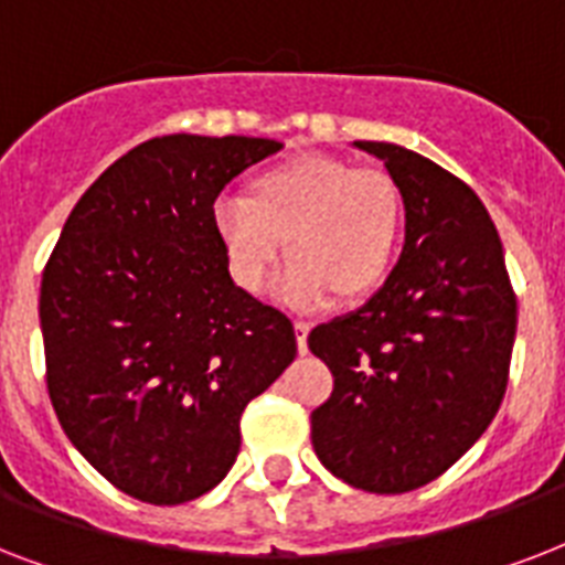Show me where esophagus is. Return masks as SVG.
<instances>
[{
  "mask_svg": "<svg viewBox=\"0 0 565 565\" xmlns=\"http://www.w3.org/2000/svg\"><path fill=\"white\" fill-rule=\"evenodd\" d=\"M308 334H310V322L305 319H296V343H299V352H308Z\"/></svg>",
  "mask_w": 565,
  "mask_h": 565,
  "instance_id": "obj_1",
  "label": "esophagus"
}]
</instances>
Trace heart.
<instances>
[{
    "mask_svg": "<svg viewBox=\"0 0 565 565\" xmlns=\"http://www.w3.org/2000/svg\"><path fill=\"white\" fill-rule=\"evenodd\" d=\"M213 234L239 290L260 292L275 260H287L275 292L313 310L331 299H363L384 281L402 237V199L372 167L299 154L248 181L246 199L213 204Z\"/></svg>",
    "mask_w": 565,
    "mask_h": 565,
    "instance_id": "obj_1",
    "label": "heart"
}]
</instances>
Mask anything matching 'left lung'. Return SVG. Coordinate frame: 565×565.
Segmentation results:
<instances>
[{"mask_svg":"<svg viewBox=\"0 0 565 565\" xmlns=\"http://www.w3.org/2000/svg\"><path fill=\"white\" fill-rule=\"evenodd\" d=\"M354 149L384 161L402 193L404 246L366 305L310 331V352L334 375L310 439L340 481L411 492L455 466L499 413L516 296L472 188L404 146Z\"/></svg>","mask_w":565,"mask_h":565,"instance_id":"obj_1","label":"left lung"}]
</instances>
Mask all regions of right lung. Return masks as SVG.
Wrapping results in <instances>:
<instances>
[{"mask_svg":"<svg viewBox=\"0 0 565 565\" xmlns=\"http://www.w3.org/2000/svg\"><path fill=\"white\" fill-rule=\"evenodd\" d=\"M269 137L167 135L110 163L66 216L40 284L49 398L84 460L149 504L228 475L239 416L296 358L281 310L239 290L213 234Z\"/></svg>","mask_w":565,"mask_h":565,"instance_id":"obj_1","label":"right lung"}]
</instances>
